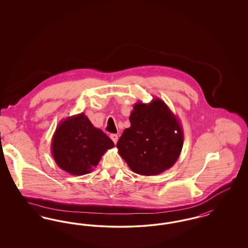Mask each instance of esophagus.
Instances as JSON below:
<instances>
[{
	"instance_id": "34e87169",
	"label": "esophagus",
	"mask_w": 248,
	"mask_h": 248,
	"mask_svg": "<svg viewBox=\"0 0 248 248\" xmlns=\"http://www.w3.org/2000/svg\"><path fill=\"white\" fill-rule=\"evenodd\" d=\"M109 138L111 139V140L114 142V144H116L117 141H118V135H116V134H111L110 136H109Z\"/></svg>"
}]
</instances>
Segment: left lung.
I'll use <instances>...</instances> for the list:
<instances>
[{"mask_svg":"<svg viewBox=\"0 0 248 248\" xmlns=\"http://www.w3.org/2000/svg\"><path fill=\"white\" fill-rule=\"evenodd\" d=\"M129 128L117 142L121 157L142 176H156L177 162L184 140L177 116L159 97L150 103L137 102L129 116Z\"/></svg>","mask_w":248,"mask_h":248,"instance_id":"1","label":"left lung"}]
</instances>
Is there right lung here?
I'll list each match as a JSON object with an SVG mask.
<instances>
[{"mask_svg": "<svg viewBox=\"0 0 248 248\" xmlns=\"http://www.w3.org/2000/svg\"><path fill=\"white\" fill-rule=\"evenodd\" d=\"M113 147L112 140L95 128L83 112L61 120L51 143L57 165L73 176L93 171L102 155Z\"/></svg>", "mask_w": 248, "mask_h": 248, "instance_id": "1", "label": "right lung"}]
</instances>
